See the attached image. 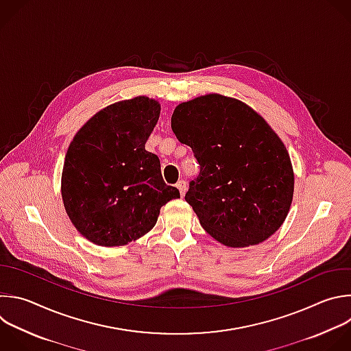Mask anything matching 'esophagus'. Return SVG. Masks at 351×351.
I'll use <instances>...</instances> for the list:
<instances>
[{
  "label": "esophagus",
  "mask_w": 351,
  "mask_h": 351,
  "mask_svg": "<svg viewBox=\"0 0 351 351\" xmlns=\"http://www.w3.org/2000/svg\"><path fill=\"white\" fill-rule=\"evenodd\" d=\"M176 187L179 189V191H180V195L183 197L184 194H186V190H187V183H186V180H179L178 183H176Z\"/></svg>",
  "instance_id": "1"
}]
</instances>
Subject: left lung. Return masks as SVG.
Returning <instances> with one entry per match:
<instances>
[{"instance_id": "left-lung-1", "label": "left lung", "mask_w": 351, "mask_h": 351, "mask_svg": "<svg viewBox=\"0 0 351 351\" xmlns=\"http://www.w3.org/2000/svg\"><path fill=\"white\" fill-rule=\"evenodd\" d=\"M171 127L199 164L184 199L204 230L232 248L273 236L289 212L293 171L263 117L237 99L209 93L180 103Z\"/></svg>"}]
</instances>
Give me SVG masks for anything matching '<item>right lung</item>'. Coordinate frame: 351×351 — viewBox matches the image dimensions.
Returning a JSON list of instances; mask_svg holds the SVG:
<instances>
[{"instance_id":"add662e5","label":"right lung","mask_w":351,"mask_h":351,"mask_svg":"<svg viewBox=\"0 0 351 351\" xmlns=\"http://www.w3.org/2000/svg\"><path fill=\"white\" fill-rule=\"evenodd\" d=\"M161 106L138 96L96 112L67 149L62 198L74 227L101 247L125 245L149 232L160 209L180 198L145 145Z\"/></svg>"}]
</instances>
